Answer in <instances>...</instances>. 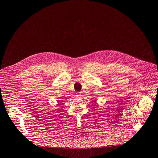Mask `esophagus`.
Returning <instances> with one entry per match:
<instances>
[{
    "mask_svg": "<svg viewBox=\"0 0 158 158\" xmlns=\"http://www.w3.org/2000/svg\"><path fill=\"white\" fill-rule=\"evenodd\" d=\"M77 96H78V97H81V94L80 93H77Z\"/></svg>",
    "mask_w": 158,
    "mask_h": 158,
    "instance_id": "34e87169",
    "label": "esophagus"
}]
</instances>
